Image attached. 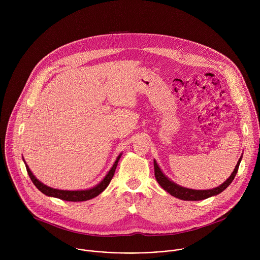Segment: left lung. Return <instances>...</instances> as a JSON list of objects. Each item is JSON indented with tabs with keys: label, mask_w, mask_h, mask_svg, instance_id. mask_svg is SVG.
I'll return each mask as SVG.
<instances>
[{
	"label": "left lung",
	"mask_w": 260,
	"mask_h": 260,
	"mask_svg": "<svg viewBox=\"0 0 260 260\" xmlns=\"http://www.w3.org/2000/svg\"><path fill=\"white\" fill-rule=\"evenodd\" d=\"M243 154L241 155L234 172L232 173V175L228 178L226 181H224L222 184H220L218 187H215L213 189H207V190H196V189H190V188H186L178 185L177 183H175L174 181H172L171 179H169L161 171V169L159 168V166L157 165L156 160H153L154 164V175L156 178V181L158 182V184L160 186L167 191L169 192L171 196L182 200V201H202V200H206L208 198L217 196L219 193H221L223 190H225L230 184L233 182V180L235 179L238 170H239V166L241 164Z\"/></svg>",
	"instance_id": "1"
}]
</instances>
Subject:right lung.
<instances>
[{"label":"right lung","mask_w":260,"mask_h":260,"mask_svg":"<svg viewBox=\"0 0 260 260\" xmlns=\"http://www.w3.org/2000/svg\"><path fill=\"white\" fill-rule=\"evenodd\" d=\"M121 155H122V153H120L117 156V158H116L115 162L113 164L112 168L109 170L107 175L104 177V179L99 184H96L95 186H93L89 189H84V190H61V189H56V188L49 187V186H47V185H45L44 183H42L41 181H39L34 176V174L29 170V168L26 165L23 157H22V160L25 165L27 174H28L30 180L32 181L34 185L45 196L51 197V198H56V199H59V200H62V201H68V202H84V201H88V200H91V199L98 197L100 193H102L108 187L110 181L112 180V178L114 176L116 167L118 165V161H119Z\"/></svg>","instance_id":"right-lung-1"}]
</instances>
